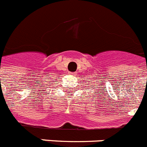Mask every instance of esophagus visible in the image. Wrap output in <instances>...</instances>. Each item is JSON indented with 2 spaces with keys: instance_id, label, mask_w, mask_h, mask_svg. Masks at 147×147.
Segmentation results:
<instances>
[{
  "instance_id": "34e87169",
  "label": "esophagus",
  "mask_w": 147,
  "mask_h": 147,
  "mask_svg": "<svg viewBox=\"0 0 147 147\" xmlns=\"http://www.w3.org/2000/svg\"><path fill=\"white\" fill-rule=\"evenodd\" d=\"M71 75H76V72H70Z\"/></svg>"
}]
</instances>
